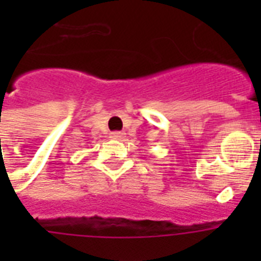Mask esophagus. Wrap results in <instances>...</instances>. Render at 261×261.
I'll list each match as a JSON object with an SVG mask.
<instances>
[{
    "label": "esophagus",
    "instance_id": "1",
    "mask_svg": "<svg viewBox=\"0 0 261 261\" xmlns=\"http://www.w3.org/2000/svg\"><path fill=\"white\" fill-rule=\"evenodd\" d=\"M124 137V133H121V131H114L110 134V138H113V140H121Z\"/></svg>",
    "mask_w": 261,
    "mask_h": 261
}]
</instances>
